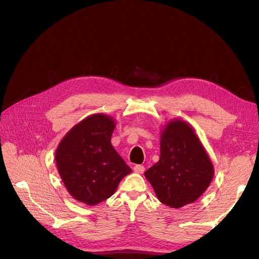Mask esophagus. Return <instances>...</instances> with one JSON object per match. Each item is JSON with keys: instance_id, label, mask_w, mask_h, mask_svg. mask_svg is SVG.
Segmentation results:
<instances>
[{"instance_id": "esophagus-1", "label": "esophagus", "mask_w": 259, "mask_h": 259, "mask_svg": "<svg viewBox=\"0 0 259 259\" xmlns=\"http://www.w3.org/2000/svg\"><path fill=\"white\" fill-rule=\"evenodd\" d=\"M134 171L137 174H143L145 171V167L143 165H135L134 166Z\"/></svg>"}]
</instances>
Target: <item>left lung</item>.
<instances>
[{
  "mask_svg": "<svg viewBox=\"0 0 259 259\" xmlns=\"http://www.w3.org/2000/svg\"><path fill=\"white\" fill-rule=\"evenodd\" d=\"M215 169L191 125L173 119L160 132V159L145 171L156 198L171 208L191 204L204 193Z\"/></svg>",
  "mask_w": 259,
  "mask_h": 259,
  "instance_id": "8db88e82",
  "label": "left lung"
}]
</instances>
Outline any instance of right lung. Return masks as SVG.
Listing matches in <instances>:
<instances>
[{"label":"right lung","instance_id":"obj_1","mask_svg":"<svg viewBox=\"0 0 259 259\" xmlns=\"http://www.w3.org/2000/svg\"><path fill=\"white\" fill-rule=\"evenodd\" d=\"M111 115L95 113L75 124L55 151L60 178L71 197L90 206L110 198L132 169L111 145Z\"/></svg>","mask_w":259,"mask_h":259}]
</instances>
